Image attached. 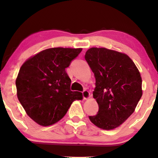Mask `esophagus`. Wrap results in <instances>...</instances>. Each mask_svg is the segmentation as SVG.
<instances>
[{
  "mask_svg": "<svg viewBox=\"0 0 158 158\" xmlns=\"http://www.w3.org/2000/svg\"><path fill=\"white\" fill-rule=\"evenodd\" d=\"M82 94H83V97L84 99H88L90 97V94L89 92L88 91V90H83L82 92Z\"/></svg>",
  "mask_w": 158,
  "mask_h": 158,
  "instance_id": "obj_1",
  "label": "esophagus"
}]
</instances>
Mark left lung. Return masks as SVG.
I'll return each instance as SVG.
<instances>
[{"label": "left lung", "mask_w": 158, "mask_h": 158, "mask_svg": "<svg viewBox=\"0 0 158 158\" xmlns=\"http://www.w3.org/2000/svg\"><path fill=\"white\" fill-rule=\"evenodd\" d=\"M85 59L94 74L93 97L98 105V113L89 119L100 128H115L132 115L141 98L140 73L126 54L106 48H90Z\"/></svg>", "instance_id": "1"}]
</instances>
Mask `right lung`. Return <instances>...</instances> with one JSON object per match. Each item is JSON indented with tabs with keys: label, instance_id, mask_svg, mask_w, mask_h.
<instances>
[{
	"label": "right lung",
	"instance_id": "add662e5",
	"mask_svg": "<svg viewBox=\"0 0 158 158\" xmlns=\"http://www.w3.org/2000/svg\"><path fill=\"white\" fill-rule=\"evenodd\" d=\"M82 49L56 48L41 52L26 61L15 81L17 95L28 115L48 126L66 115L82 93L70 90L71 80L66 72Z\"/></svg>",
	"mask_w": 158,
	"mask_h": 158
}]
</instances>
